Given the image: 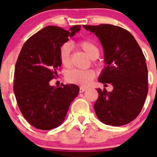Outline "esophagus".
<instances>
[{"label": "esophagus", "mask_w": 157, "mask_h": 157, "mask_svg": "<svg viewBox=\"0 0 157 157\" xmlns=\"http://www.w3.org/2000/svg\"><path fill=\"white\" fill-rule=\"evenodd\" d=\"M86 89L87 88L84 87V86H80V93H83Z\"/></svg>", "instance_id": "1"}]
</instances>
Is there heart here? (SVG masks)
<instances>
[{
    "instance_id": "b5f03b06",
    "label": "heart",
    "mask_w": 157,
    "mask_h": 157,
    "mask_svg": "<svg viewBox=\"0 0 157 157\" xmlns=\"http://www.w3.org/2000/svg\"><path fill=\"white\" fill-rule=\"evenodd\" d=\"M77 46L80 48L92 59H96L99 55V49L94 42L89 39H83L77 42ZM58 57L61 64L66 68H69L71 65V45L65 43L59 49ZM96 73L93 70L89 69L85 71L72 70L67 73L65 79L67 82L72 84L80 86H87L94 79Z\"/></svg>"
}]
</instances>
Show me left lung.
Listing matches in <instances>:
<instances>
[{
    "mask_svg": "<svg viewBox=\"0 0 157 157\" xmlns=\"http://www.w3.org/2000/svg\"><path fill=\"white\" fill-rule=\"evenodd\" d=\"M99 39L106 66L99 79L111 83L113 90L97 89L94 104L102 122L113 126L128 124L141 111L148 93L146 60L134 36L120 26L110 24L86 26Z\"/></svg>",
    "mask_w": 157,
    "mask_h": 157,
    "instance_id": "left-lung-1",
    "label": "left lung"
}]
</instances>
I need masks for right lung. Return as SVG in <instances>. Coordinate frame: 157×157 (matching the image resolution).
I'll return each mask as SVG.
<instances>
[{
	"label": "right lung",
	"mask_w": 157,
	"mask_h": 157,
	"mask_svg": "<svg viewBox=\"0 0 157 157\" xmlns=\"http://www.w3.org/2000/svg\"><path fill=\"white\" fill-rule=\"evenodd\" d=\"M80 29L70 31L48 26L26 40L15 65L13 92L17 105L25 119L40 130H51L64 121L70 105L77 97V85H49L61 71L59 49Z\"/></svg>",
	"instance_id": "right-lung-1"
}]
</instances>
